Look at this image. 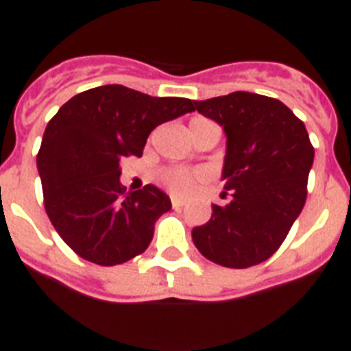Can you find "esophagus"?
<instances>
[{"instance_id": "34e87169", "label": "esophagus", "mask_w": 351, "mask_h": 351, "mask_svg": "<svg viewBox=\"0 0 351 351\" xmlns=\"http://www.w3.org/2000/svg\"><path fill=\"white\" fill-rule=\"evenodd\" d=\"M171 204H173V208H175V209H180V208H184V204H186V202H184V200H182V198H173V200H171Z\"/></svg>"}]
</instances>
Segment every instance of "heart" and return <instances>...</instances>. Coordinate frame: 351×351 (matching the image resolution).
<instances>
[{
  "instance_id": "1",
  "label": "heart",
  "mask_w": 351,
  "mask_h": 351,
  "mask_svg": "<svg viewBox=\"0 0 351 351\" xmlns=\"http://www.w3.org/2000/svg\"><path fill=\"white\" fill-rule=\"evenodd\" d=\"M197 123H213V121L206 120V118H193L191 125H197ZM204 178H206L204 171H191L184 169V167H171V169L164 173L165 186L169 187L173 193H176V195L191 193L198 182L204 180Z\"/></svg>"
}]
</instances>
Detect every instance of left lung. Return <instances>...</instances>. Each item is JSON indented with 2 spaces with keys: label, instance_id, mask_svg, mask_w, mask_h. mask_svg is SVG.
Masks as SVG:
<instances>
[{
  "label": "left lung",
  "instance_id": "obj_1",
  "mask_svg": "<svg viewBox=\"0 0 351 351\" xmlns=\"http://www.w3.org/2000/svg\"><path fill=\"white\" fill-rule=\"evenodd\" d=\"M226 132L222 180L226 206L213 204L209 222L193 228L197 250L226 267L267 261L282 244L306 202L313 147L304 123L267 96L237 90L195 101Z\"/></svg>",
  "mask_w": 351,
  "mask_h": 351
}]
</instances>
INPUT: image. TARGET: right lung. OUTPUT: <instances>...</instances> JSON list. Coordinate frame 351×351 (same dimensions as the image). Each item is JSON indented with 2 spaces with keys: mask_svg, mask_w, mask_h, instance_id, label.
<instances>
[{
  "mask_svg": "<svg viewBox=\"0 0 351 351\" xmlns=\"http://www.w3.org/2000/svg\"><path fill=\"white\" fill-rule=\"evenodd\" d=\"M191 111L187 98H156L123 85L84 90L60 107L36 164L47 215L74 253L117 266L147 250L171 200L153 184L125 195L120 164L142 156L154 127Z\"/></svg>",
  "mask_w": 351,
  "mask_h": 351,
  "instance_id": "1",
  "label": "right lung"
}]
</instances>
